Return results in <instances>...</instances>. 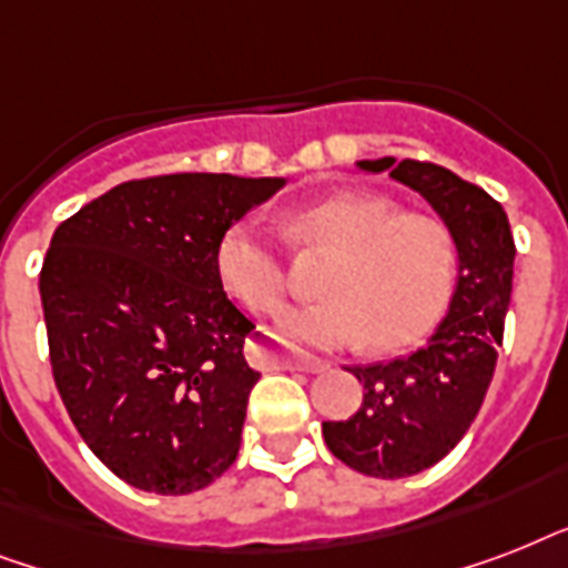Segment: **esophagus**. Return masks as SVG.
<instances>
[{"label": "esophagus", "instance_id": "34e87169", "mask_svg": "<svg viewBox=\"0 0 568 568\" xmlns=\"http://www.w3.org/2000/svg\"><path fill=\"white\" fill-rule=\"evenodd\" d=\"M253 363H256L258 368H294V372L310 374H321L329 368L327 359H321V356L288 354L283 347L267 345V342H256V345H253Z\"/></svg>", "mask_w": 568, "mask_h": 568}]
</instances>
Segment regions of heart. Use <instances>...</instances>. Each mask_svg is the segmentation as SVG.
Segmentation results:
<instances>
[{"mask_svg": "<svg viewBox=\"0 0 568 568\" xmlns=\"http://www.w3.org/2000/svg\"><path fill=\"white\" fill-rule=\"evenodd\" d=\"M294 244L329 250L324 301L283 312L280 329L312 347L372 342L400 351L422 342L448 310L459 274L457 235L436 214L404 212L374 191H338L288 217ZM217 274L250 312L267 315L288 292L283 250L258 217H239L217 241Z\"/></svg>", "mask_w": 568, "mask_h": 568, "instance_id": "heart-1", "label": "heart"}]
</instances>
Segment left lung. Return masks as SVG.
<instances>
[{"instance_id": "8db88e82", "label": "left lung", "mask_w": 568, "mask_h": 568, "mask_svg": "<svg viewBox=\"0 0 568 568\" xmlns=\"http://www.w3.org/2000/svg\"><path fill=\"white\" fill-rule=\"evenodd\" d=\"M356 164L418 191L459 247L457 288L430 342L392 363L347 368L363 383V404L345 422H324L333 457L395 480L439 463L475 422L498 363L516 244L501 203L448 168L392 155Z\"/></svg>"}]
</instances>
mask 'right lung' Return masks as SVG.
Returning <instances> with one entry per match:
<instances>
[{
    "mask_svg": "<svg viewBox=\"0 0 568 568\" xmlns=\"http://www.w3.org/2000/svg\"><path fill=\"white\" fill-rule=\"evenodd\" d=\"M285 180L171 173L123 182L52 235L40 267L49 363L75 430L135 489L189 495L235 463L253 321L217 241Z\"/></svg>",
    "mask_w": 568,
    "mask_h": 568,
    "instance_id": "1",
    "label": "right lung"
}]
</instances>
